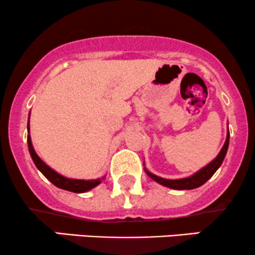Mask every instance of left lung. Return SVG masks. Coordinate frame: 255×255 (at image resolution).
Returning a JSON list of instances; mask_svg holds the SVG:
<instances>
[{
	"label": "left lung",
	"mask_w": 255,
	"mask_h": 255,
	"mask_svg": "<svg viewBox=\"0 0 255 255\" xmlns=\"http://www.w3.org/2000/svg\"><path fill=\"white\" fill-rule=\"evenodd\" d=\"M229 137H230V134H229V128H228L227 139H225L223 147H222V150L219 151L217 157H216L213 160H211L209 164L205 165L204 168H201L200 170L191 175V176L184 177V178H177V180H168V178H163L160 176H157V175L152 174V172L148 171L146 168H144L145 172L152 178V180L156 181V182H158L159 184H162V186L168 187V188L177 189V191H184V189L189 191V189L198 188V187L203 186L207 180H210V178L213 176V174L218 170L219 166L222 165V163H223L225 158V154H227L228 147H229Z\"/></svg>",
	"instance_id": "left-lung-1"
}]
</instances>
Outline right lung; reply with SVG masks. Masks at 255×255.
<instances>
[{
  "mask_svg": "<svg viewBox=\"0 0 255 255\" xmlns=\"http://www.w3.org/2000/svg\"><path fill=\"white\" fill-rule=\"evenodd\" d=\"M27 133L28 151H30L31 158L32 160H33L34 165L37 166L38 170L42 172L44 176L48 178L52 184L58 187V188L73 193H85L91 191V189L95 188V187H97L105 178V176H103L102 178H95V180H77V178H68L63 176V175L58 174L56 170H54V169L50 168L46 163H44L43 160L40 159V157L36 153V151H34L30 135V115H28Z\"/></svg>",
  "mask_w": 255,
  "mask_h": 255,
  "instance_id": "obj_1",
  "label": "right lung"
}]
</instances>
